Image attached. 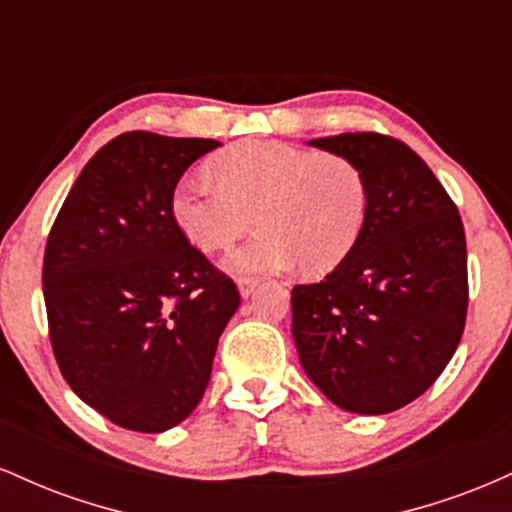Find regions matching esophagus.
<instances>
[{
  "label": "esophagus",
  "instance_id": "34e87169",
  "mask_svg": "<svg viewBox=\"0 0 512 512\" xmlns=\"http://www.w3.org/2000/svg\"><path fill=\"white\" fill-rule=\"evenodd\" d=\"M257 284H260V276H252V274L238 276V289H240V296H243V298L252 296V291L257 289Z\"/></svg>",
  "mask_w": 512,
  "mask_h": 512
}]
</instances>
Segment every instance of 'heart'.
Here are the masks:
<instances>
[{
  "instance_id": "1",
  "label": "heart",
  "mask_w": 512,
  "mask_h": 512,
  "mask_svg": "<svg viewBox=\"0 0 512 512\" xmlns=\"http://www.w3.org/2000/svg\"><path fill=\"white\" fill-rule=\"evenodd\" d=\"M209 178L180 180L170 209L182 236L204 252L228 250L262 233L231 257L236 272H279L301 262L325 274L356 248L368 216V180L351 158L248 139L211 163Z\"/></svg>"
}]
</instances>
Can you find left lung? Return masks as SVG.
Returning a JSON list of instances; mask_svg holds the SVG:
<instances>
[{"instance_id":"obj_1","label":"left lung","mask_w":512,"mask_h":512,"mask_svg":"<svg viewBox=\"0 0 512 512\" xmlns=\"http://www.w3.org/2000/svg\"><path fill=\"white\" fill-rule=\"evenodd\" d=\"M310 146L351 158L370 199L349 257L317 284L293 286V342L337 407L387 414L424 395L462 339V219L424 158L395 137L346 132Z\"/></svg>"}]
</instances>
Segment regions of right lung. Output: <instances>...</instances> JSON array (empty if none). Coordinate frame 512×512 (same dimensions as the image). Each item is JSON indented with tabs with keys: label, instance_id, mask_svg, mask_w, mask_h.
Listing matches in <instances>:
<instances>
[{
	"label": "right lung",
	"instance_id": "1",
	"mask_svg": "<svg viewBox=\"0 0 512 512\" xmlns=\"http://www.w3.org/2000/svg\"><path fill=\"white\" fill-rule=\"evenodd\" d=\"M214 139L125 132L86 163L50 228L43 293L64 380L139 433L178 426L207 390L240 305L228 274L190 245L170 199Z\"/></svg>",
	"mask_w": 512,
	"mask_h": 512
}]
</instances>
